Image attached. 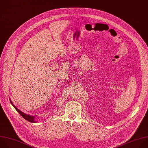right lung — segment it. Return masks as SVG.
Wrapping results in <instances>:
<instances>
[{
	"label": "right lung",
	"instance_id": "obj_1",
	"mask_svg": "<svg viewBox=\"0 0 148 148\" xmlns=\"http://www.w3.org/2000/svg\"><path fill=\"white\" fill-rule=\"evenodd\" d=\"M10 103H12V105H13V106L16 109V110L20 114V115H21L24 119H25L26 120H27V121H29V122H31V123H36V122H37V121H35V116H31V115H28V114H27L24 113L23 112H22L21 111H20L19 109H18L13 104V103L12 102L11 100H10Z\"/></svg>",
	"mask_w": 148,
	"mask_h": 148
}]
</instances>
